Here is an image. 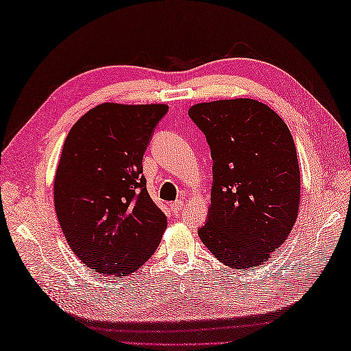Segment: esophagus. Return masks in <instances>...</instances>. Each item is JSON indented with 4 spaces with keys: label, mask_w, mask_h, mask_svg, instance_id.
Returning <instances> with one entry per match:
<instances>
[{
    "label": "esophagus",
    "mask_w": 351,
    "mask_h": 351,
    "mask_svg": "<svg viewBox=\"0 0 351 351\" xmlns=\"http://www.w3.org/2000/svg\"><path fill=\"white\" fill-rule=\"evenodd\" d=\"M170 208H171V211L178 214L184 208V202H182V200H176V202L170 204Z\"/></svg>",
    "instance_id": "34e87169"
}]
</instances>
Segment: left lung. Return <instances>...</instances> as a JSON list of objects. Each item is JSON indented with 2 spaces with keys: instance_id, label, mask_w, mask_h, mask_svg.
Here are the masks:
<instances>
[{
  "instance_id": "8db88e82",
  "label": "left lung",
  "mask_w": 351,
  "mask_h": 351,
  "mask_svg": "<svg viewBox=\"0 0 351 351\" xmlns=\"http://www.w3.org/2000/svg\"><path fill=\"white\" fill-rule=\"evenodd\" d=\"M189 116L206 136L213 158L200 240L235 270L265 264L288 238L300 206L299 160L287 123L249 98L199 102Z\"/></svg>"
}]
</instances>
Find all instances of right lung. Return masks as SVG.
<instances>
[{"mask_svg":"<svg viewBox=\"0 0 351 351\" xmlns=\"http://www.w3.org/2000/svg\"><path fill=\"white\" fill-rule=\"evenodd\" d=\"M167 108L104 102L64 140L54 178L56 214L72 252L96 273L137 271L167 228L141 175L146 146Z\"/></svg>","mask_w":351,"mask_h":351,"instance_id":"obj_1","label":"right lung"}]
</instances>
